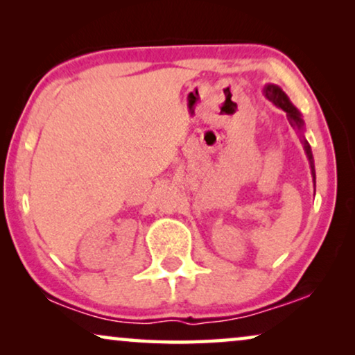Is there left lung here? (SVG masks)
<instances>
[{"label": "left lung", "instance_id": "left-lung-1", "mask_svg": "<svg viewBox=\"0 0 355 355\" xmlns=\"http://www.w3.org/2000/svg\"><path fill=\"white\" fill-rule=\"evenodd\" d=\"M265 95H266V98H268L270 101H273L276 106H279L281 110L286 111V114H288V119H289L291 125H294V128H297V129H302L304 123H302V118H300V113L294 108L293 103H291L289 98H288V96H286V94L279 89V87L266 85L265 87ZM304 148H305V153H307V157H309L310 168H312L313 182H315V166H313L312 150H310V145H309V142L305 139H304Z\"/></svg>", "mask_w": 355, "mask_h": 355}]
</instances>
